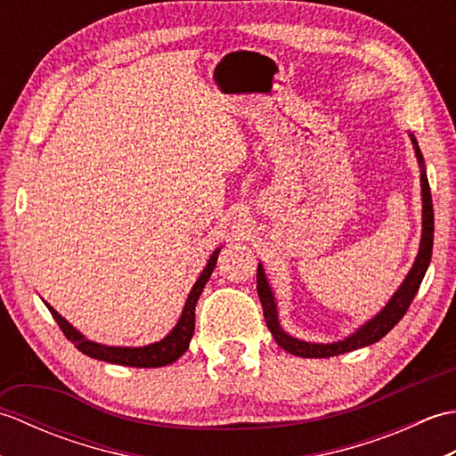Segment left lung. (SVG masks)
<instances>
[{"instance_id":"left-lung-1","label":"left lung","mask_w":456,"mask_h":456,"mask_svg":"<svg viewBox=\"0 0 456 456\" xmlns=\"http://www.w3.org/2000/svg\"><path fill=\"white\" fill-rule=\"evenodd\" d=\"M410 139L415 151V159H418L419 164V172H421V240H419V250L418 256H415L413 265L410 268V273L405 274L403 282L400 288L395 289L392 297L388 299L380 312H378L374 317L368 319L366 323L353 331L351 335H346L341 341H333V343H309L302 341V338H296L289 333L284 331V327L280 325V317H278V305H276V297L273 288H270L266 274H265V266L258 263L256 270V292L260 297V304H263V312L266 325L273 333L274 341L288 351L289 354L296 356H304V358H327V356H337L343 353H351L356 351V348H362L368 345H374L380 341L384 335H388V331L395 327V323L408 312L410 304L413 302L415 294L421 286V280L428 273L429 263H431V253H433V229H435V219H433V201H431V190H429V182H428V172H425V162H423V154L419 151L418 139L415 134L410 133Z\"/></svg>"}]
</instances>
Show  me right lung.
<instances>
[{
	"label": "right lung",
	"instance_id": "obj_1",
	"mask_svg": "<svg viewBox=\"0 0 456 456\" xmlns=\"http://www.w3.org/2000/svg\"><path fill=\"white\" fill-rule=\"evenodd\" d=\"M219 248H216L211 253L206 268L201 270L200 278L196 280V284L190 289L186 304H183L182 315L178 319V323L172 327V331L160 338V341H154L151 345L144 346H111V345H102L90 341L88 337L82 335L78 329H76L72 323H68L66 319L56 312L53 305H48L45 299V305L48 307V312L53 314L54 322L61 325L62 333L74 346L78 348L80 353L90 358H98V361L103 362H111V364H121V366H134V368H159V366H167L172 364L174 361L188 351L190 341L193 337V327H196V304L206 288L208 280L213 273V268L217 265V256H219Z\"/></svg>",
	"mask_w": 456,
	"mask_h": 456
}]
</instances>
